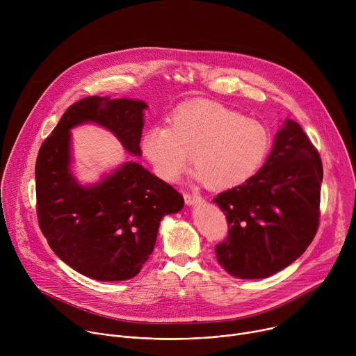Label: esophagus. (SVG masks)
<instances>
[{"mask_svg": "<svg viewBox=\"0 0 356 356\" xmlns=\"http://www.w3.org/2000/svg\"><path fill=\"white\" fill-rule=\"evenodd\" d=\"M184 200L187 206H194V204H200L202 201V197L198 193H184Z\"/></svg>", "mask_w": 356, "mask_h": 356, "instance_id": "34e87169", "label": "esophagus"}]
</instances>
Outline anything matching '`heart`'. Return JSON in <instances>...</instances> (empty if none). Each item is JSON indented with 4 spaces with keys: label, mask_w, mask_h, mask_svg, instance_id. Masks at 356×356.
Segmentation results:
<instances>
[{
    "label": "heart",
    "mask_w": 356,
    "mask_h": 356,
    "mask_svg": "<svg viewBox=\"0 0 356 356\" xmlns=\"http://www.w3.org/2000/svg\"><path fill=\"white\" fill-rule=\"evenodd\" d=\"M270 149L268 128L214 103L179 108L169 127L149 128L142 150L165 180L184 170L190 154L195 176L210 188H229L255 175Z\"/></svg>",
    "instance_id": "b5f03b06"
}]
</instances>
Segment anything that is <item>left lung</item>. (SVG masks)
<instances>
[{
	"mask_svg": "<svg viewBox=\"0 0 356 356\" xmlns=\"http://www.w3.org/2000/svg\"><path fill=\"white\" fill-rule=\"evenodd\" d=\"M321 181L317 149L286 120L261 170L213 200L229 228L216 246L218 264L239 279L269 277L293 264L318 229Z\"/></svg>",
	"mask_w": 356,
	"mask_h": 356,
	"instance_id": "8db88e82",
	"label": "left lung"
}]
</instances>
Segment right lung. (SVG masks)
I'll use <instances>...</instances> for the list:
<instances>
[{
    "label": "right lung",
    "mask_w": 356,
    "mask_h": 356,
    "mask_svg": "<svg viewBox=\"0 0 356 356\" xmlns=\"http://www.w3.org/2000/svg\"><path fill=\"white\" fill-rule=\"evenodd\" d=\"M140 99L86 97L72 104L42 143L36 166V213L42 234L76 272L103 282L136 276L154 252L161 221L179 213L183 195L136 162L83 187L70 172V129L94 122L140 156Z\"/></svg>",
    "instance_id": "add662e5"
}]
</instances>
